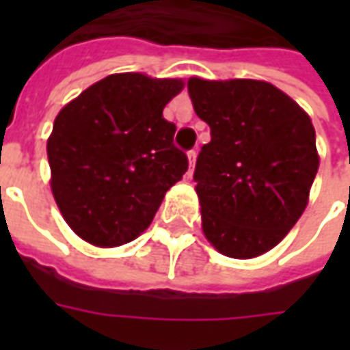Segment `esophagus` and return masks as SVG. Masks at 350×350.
<instances>
[{
	"label": "esophagus",
	"mask_w": 350,
	"mask_h": 350,
	"mask_svg": "<svg viewBox=\"0 0 350 350\" xmlns=\"http://www.w3.org/2000/svg\"><path fill=\"white\" fill-rule=\"evenodd\" d=\"M187 159H189V174H193V168H195V163H197V152L191 150V152L187 153Z\"/></svg>",
	"instance_id": "obj_1"
}]
</instances>
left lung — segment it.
I'll return each instance as SVG.
<instances>
[{"mask_svg":"<svg viewBox=\"0 0 350 350\" xmlns=\"http://www.w3.org/2000/svg\"><path fill=\"white\" fill-rule=\"evenodd\" d=\"M187 92L212 135L193 174L204 236L227 257H258L308 206L319 170L311 118L262 80L193 77Z\"/></svg>","mask_w":350,"mask_h":350,"instance_id":"obj_1","label":"left lung"}]
</instances>
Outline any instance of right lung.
I'll return each mask as SVG.
<instances>
[{
	"mask_svg": "<svg viewBox=\"0 0 350 350\" xmlns=\"http://www.w3.org/2000/svg\"><path fill=\"white\" fill-rule=\"evenodd\" d=\"M178 79L120 72L95 82L56 116L46 142L52 193L67 225L86 242L116 247L144 232L187 172L163 108Z\"/></svg>",
	"mask_w": 350,
	"mask_h": 350,
	"instance_id": "1",
	"label": "right lung"
}]
</instances>
